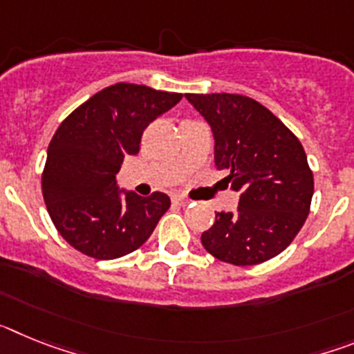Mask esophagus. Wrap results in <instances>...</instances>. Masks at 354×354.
Wrapping results in <instances>:
<instances>
[{
  "label": "esophagus",
  "mask_w": 354,
  "mask_h": 354,
  "mask_svg": "<svg viewBox=\"0 0 354 354\" xmlns=\"http://www.w3.org/2000/svg\"><path fill=\"white\" fill-rule=\"evenodd\" d=\"M171 202L177 205H187L189 204V198H186V196H183V195H174L171 196Z\"/></svg>",
  "instance_id": "esophagus-1"
}]
</instances>
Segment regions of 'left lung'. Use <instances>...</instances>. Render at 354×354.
Masks as SVG:
<instances>
[{
  "mask_svg": "<svg viewBox=\"0 0 354 354\" xmlns=\"http://www.w3.org/2000/svg\"><path fill=\"white\" fill-rule=\"evenodd\" d=\"M214 134V162L241 192L234 212H216L202 234L212 257L255 266L277 257L310 212L314 174L299 140L280 118L239 93H186Z\"/></svg>",
  "mask_w": 354,
  "mask_h": 354,
  "instance_id": "8db88e82",
  "label": "left lung"
}]
</instances>
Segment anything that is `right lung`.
<instances>
[{
  "label": "right lung",
  "mask_w": 354,
  "mask_h": 354,
  "mask_svg": "<svg viewBox=\"0 0 354 354\" xmlns=\"http://www.w3.org/2000/svg\"><path fill=\"white\" fill-rule=\"evenodd\" d=\"M183 93L117 83L77 106L48 149L42 195L60 236L83 255L111 261L138 250L170 207L161 192L126 193L115 175L126 156L140 152L150 122L174 108Z\"/></svg>",
  "instance_id": "1"
}]
</instances>
